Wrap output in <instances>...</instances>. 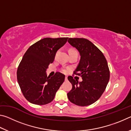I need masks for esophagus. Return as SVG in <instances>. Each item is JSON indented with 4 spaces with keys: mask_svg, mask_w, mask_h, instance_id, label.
<instances>
[{
    "mask_svg": "<svg viewBox=\"0 0 131 131\" xmlns=\"http://www.w3.org/2000/svg\"><path fill=\"white\" fill-rule=\"evenodd\" d=\"M65 81H67L68 80V76H65Z\"/></svg>",
    "mask_w": 131,
    "mask_h": 131,
    "instance_id": "1",
    "label": "esophagus"
}]
</instances>
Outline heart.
<instances>
[{"instance_id":"1","label":"heart","mask_w":131,"mask_h":131,"mask_svg":"<svg viewBox=\"0 0 131 131\" xmlns=\"http://www.w3.org/2000/svg\"><path fill=\"white\" fill-rule=\"evenodd\" d=\"M74 51H77L76 50H74V49H70V50H69V52H74ZM59 52V51H58L57 52V53H56V55H57L58 54V53ZM68 69H66V68H63V69H62V72L63 73H66L68 72Z\"/></svg>"}]
</instances>
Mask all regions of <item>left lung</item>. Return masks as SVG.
Instances as JSON below:
<instances>
[{
	"label": "left lung",
	"instance_id": "8db88e82",
	"mask_svg": "<svg viewBox=\"0 0 131 131\" xmlns=\"http://www.w3.org/2000/svg\"><path fill=\"white\" fill-rule=\"evenodd\" d=\"M68 42L79 51L81 56L73 76L68 77L72 84V90L67 94L68 99L76 105H90L100 98L109 81L107 61L101 51L87 39L69 38ZM74 74L80 75L83 81L75 80Z\"/></svg>",
	"mask_w": 131,
	"mask_h": 131
}]
</instances>
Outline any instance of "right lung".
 Listing matches in <instances>:
<instances>
[{"label": "right lung", "mask_w": 131, "mask_h": 131, "mask_svg": "<svg viewBox=\"0 0 131 131\" xmlns=\"http://www.w3.org/2000/svg\"><path fill=\"white\" fill-rule=\"evenodd\" d=\"M68 37L44 38L30 46L17 69L18 83L24 97L35 105H44L54 99L55 94L65 80V75L56 72L47 76L46 71L54 60L58 50Z\"/></svg>", "instance_id": "1"}]
</instances>
